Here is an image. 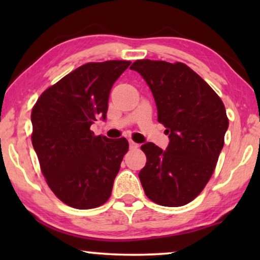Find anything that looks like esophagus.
I'll list each match as a JSON object with an SVG mask.
<instances>
[{
  "mask_svg": "<svg viewBox=\"0 0 260 260\" xmlns=\"http://www.w3.org/2000/svg\"><path fill=\"white\" fill-rule=\"evenodd\" d=\"M129 147H130V149H136V148H138L140 147V145H138L137 143H135L134 141H129Z\"/></svg>",
  "mask_w": 260,
  "mask_h": 260,
  "instance_id": "esophagus-1",
  "label": "esophagus"
}]
</instances>
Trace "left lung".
Here are the masks:
<instances>
[{
    "label": "left lung",
    "instance_id": "8db88e82",
    "mask_svg": "<svg viewBox=\"0 0 260 260\" xmlns=\"http://www.w3.org/2000/svg\"><path fill=\"white\" fill-rule=\"evenodd\" d=\"M137 71L154 95L157 120L169 144L162 150L151 142L141 149L147 163L140 176L144 193L167 207L194 200L211 179L229 129L225 105L202 78L182 62L137 60Z\"/></svg>",
    "mask_w": 260,
    "mask_h": 260
}]
</instances>
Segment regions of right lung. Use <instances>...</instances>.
I'll return each instance as SVG.
<instances>
[{"mask_svg":"<svg viewBox=\"0 0 260 260\" xmlns=\"http://www.w3.org/2000/svg\"><path fill=\"white\" fill-rule=\"evenodd\" d=\"M124 60L88 62L48 87L31 111V143L41 172L63 204L90 209L109 200L126 138L94 136L97 118L106 119L112 85L130 65Z\"/></svg>","mask_w":260,"mask_h":260,"instance_id":"obj_1","label":"right lung"}]
</instances>
